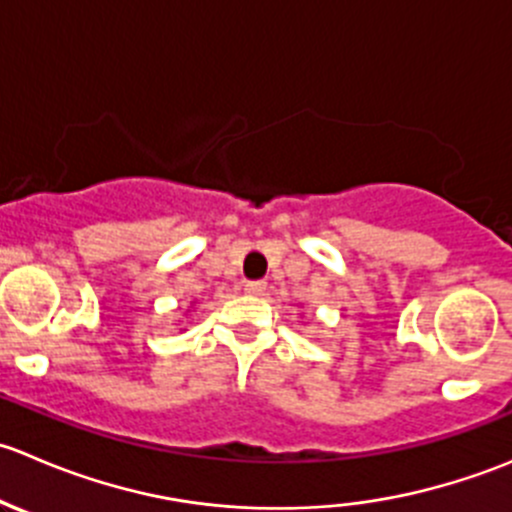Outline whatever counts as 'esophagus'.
Masks as SVG:
<instances>
[{"mask_svg":"<svg viewBox=\"0 0 512 512\" xmlns=\"http://www.w3.org/2000/svg\"><path fill=\"white\" fill-rule=\"evenodd\" d=\"M263 291H266V283H263V281L246 283V293H251V296H261Z\"/></svg>","mask_w":512,"mask_h":512,"instance_id":"esophagus-1","label":"esophagus"}]
</instances>
